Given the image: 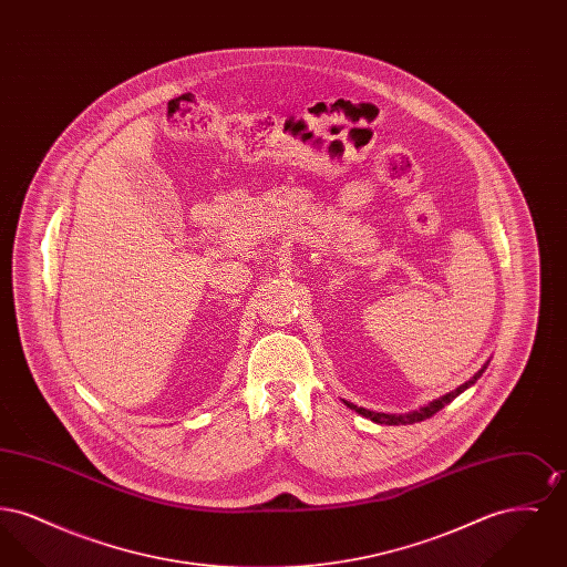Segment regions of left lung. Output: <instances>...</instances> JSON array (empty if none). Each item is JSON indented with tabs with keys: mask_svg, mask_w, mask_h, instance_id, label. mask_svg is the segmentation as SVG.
I'll return each mask as SVG.
<instances>
[{
	"mask_svg": "<svg viewBox=\"0 0 567 567\" xmlns=\"http://www.w3.org/2000/svg\"><path fill=\"white\" fill-rule=\"evenodd\" d=\"M485 370L486 365H483V370H478L472 380L463 382V384H461L458 389H455V391L446 393L444 398L435 400V402L425 405V408H421V410H414V412H410V414H384V412H372V410L359 408V405L351 404V402H344V404L349 405V408L354 410V412H359L361 416H365V419H370V421H374V423H380V425H412V423H421V421L430 419V416H433L435 412H440L444 405L451 404V402L457 398L458 393H463L467 386H472L478 378L483 377V372H485Z\"/></svg>",
	"mask_w": 567,
	"mask_h": 567,
	"instance_id": "8db88e82",
	"label": "left lung"
}]
</instances>
